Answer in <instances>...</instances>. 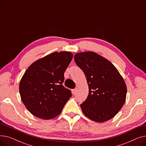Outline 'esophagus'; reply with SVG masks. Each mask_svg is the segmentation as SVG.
Returning a JSON list of instances; mask_svg holds the SVG:
<instances>
[{"mask_svg": "<svg viewBox=\"0 0 146 146\" xmlns=\"http://www.w3.org/2000/svg\"><path fill=\"white\" fill-rule=\"evenodd\" d=\"M76 92H77V90H76V89H73L72 90V94L73 95H75L76 94Z\"/></svg>", "mask_w": 146, "mask_h": 146, "instance_id": "esophagus-1", "label": "esophagus"}]
</instances>
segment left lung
Listing matches in <instances>:
<instances>
[{
  "instance_id": "obj_1",
  "label": "left lung",
  "mask_w": 146,
  "mask_h": 146,
  "mask_svg": "<svg viewBox=\"0 0 146 146\" xmlns=\"http://www.w3.org/2000/svg\"><path fill=\"white\" fill-rule=\"evenodd\" d=\"M74 59L89 86L87 99L80 105L82 112L98 122L112 118L125 102L127 86L123 78L109 60L94 52L77 53Z\"/></svg>"
}]
</instances>
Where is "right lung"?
<instances>
[{
	"instance_id": "obj_1",
	"label": "right lung",
	"mask_w": 146,
	"mask_h": 146,
	"mask_svg": "<svg viewBox=\"0 0 146 146\" xmlns=\"http://www.w3.org/2000/svg\"><path fill=\"white\" fill-rule=\"evenodd\" d=\"M73 58L70 52H54L36 60L23 75L19 83L21 100L33 115L44 119L61 113L72 96L64 88V73Z\"/></svg>"
}]
</instances>
